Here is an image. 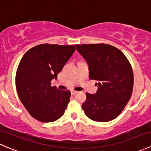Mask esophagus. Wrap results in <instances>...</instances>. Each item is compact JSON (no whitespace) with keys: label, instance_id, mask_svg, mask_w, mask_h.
Returning <instances> with one entry per match:
<instances>
[{"label":"esophagus","instance_id":"obj_1","mask_svg":"<svg viewBox=\"0 0 151 151\" xmlns=\"http://www.w3.org/2000/svg\"><path fill=\"white\" fill-rule=\"evenodd\" d=\"M77 93H78V91H77V90H71V95H73V96L77 94Z\"/></svg>","mask_w":151,"mask_h":151}]
</instances>
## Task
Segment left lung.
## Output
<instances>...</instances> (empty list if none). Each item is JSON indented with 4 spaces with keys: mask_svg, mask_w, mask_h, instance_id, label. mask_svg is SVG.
I'll return each mask as SVG.
<instances>
[{
    "mask_svg": "<svg viewBox=\"0 0 151 151\" xmlns=\"http://www.w3.org/2000/svg\"><path fill=\"white\" fill-rule=\"evenodd\" d=\"M76 48L88 63L90 79L98 82L95 94L86 93L82 109L93 121H111L122 113L132 93L131 64L119 49L108 44L76 45Z\"/></svg>",
    "mask_w": 151,
    "mask_h": 151,
    "instance_id": "obj_1",
    "label": "left lung"
}]
</instances>
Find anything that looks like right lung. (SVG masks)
Returning a JSON list of instances; mask_svg holds the SVG:
<instances>
[{
	"label": "right lung",
	"instance_id": "obj_1",
	"mask_svg": "<svg viewBox=\"0 0 151 151\" xmlns=\"http://www.w3.org/2000/svg\"><path fill=\"white\" fill-rule=\"evenodd\" d=\"M74 50V45L41 44L22 58L16 74L17 93L30 115L38 121L54 122L64 114L70 91L58 90L50 82L56 80Z\"/></svg>",
	"mask_w": 151,
	"mask_h": 151
}]
</instances>
